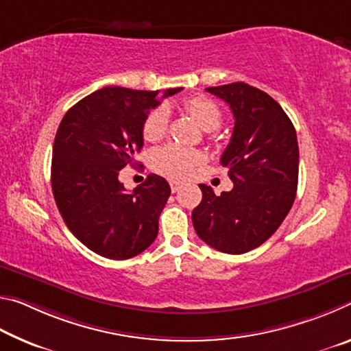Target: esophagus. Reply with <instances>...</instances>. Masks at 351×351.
<instances>
[{"label":"esophagus","instance_id":"1","mask_svg":"<svg viewBox=\"0 0 351 351\" xmlns=\"http://www.w3.org/2000/svg\"><path fill=\"white\" fill-rule=\"evenodd\" d=\"M181 186H182V182H180V181H170V189H171V192H178V190L181 189Z\"/></svg>","mask_w":351,"mask_h":351}]
</instances>
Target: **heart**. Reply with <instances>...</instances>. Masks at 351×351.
I'll list each match as a JSON object with an SVG mask.
<instances>
[{
    "mask_svg": "<svg viewBox=\"0 0 351 351\" xmlns=\"http://www.w3.org/2000/svg\"><path fill=\"white\" fill-rule=\"evenodd\" d=\"M182 106L204 132H213L221 123V111L209 97H190L184 100ZM167 132L169 108L165 105H159L147 114L142 125V136L148 142H158L165 138ZM201 161H203V154L198 150L178 144H167L154 150L152 154L153 170L175 180L186 178Z\"/></svg>",
    "mask_w": 351,
    "mask_h": 351,
    "instance_id": "1",
    "label": "heart"
}]
</instances>
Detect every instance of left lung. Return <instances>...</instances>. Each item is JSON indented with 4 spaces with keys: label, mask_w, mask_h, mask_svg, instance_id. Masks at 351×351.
Listing matches in <instances>:
<instances>
[{
    "label": "left lung",
    "mask_w": 351,
    "mask_h": 351,
    "mask_svg": "<svg viewBox=\"0 0 351 351\" xmlns=\"http://www.w3.org/2000/svg\"><path fill=\"white\" fill-rule=\"evenodd\" d=\"M235 119L221 156L234 182L217 195L199 184L203 199L192 212L201 240L224 254H245L276 232L295 199L299 145L293 122L269 94L247 83L206 88Z\"/></svg>",
    "instance_id": "8db88e82"
}]
</instances>
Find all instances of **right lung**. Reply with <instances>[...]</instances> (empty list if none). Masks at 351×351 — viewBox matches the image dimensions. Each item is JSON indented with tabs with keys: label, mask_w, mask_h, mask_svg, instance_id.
Returning <instances> with one entry per match:
<instances>
[{
	"label": "right lung",
	"mask_w": 351,
	"mask_h": 351,
	"mask_svg": "<svg viewBox=\"0 0 351 351\" xmlns=\"http://www.w3.org/2000/svg\"><path fill=\"white\" fill-rule=\"evenodd\" d=\"M182 88H170L162 97ZM159 91L106 86L69 108L52 148L51 184L68 229L88 249L111 260H127L152 245L159 215L170 197L162 176L127 192L119 173L136 164L144 145L142 125L161 104Z\"/></svg>",
	"instance_id": "1"
}]
</instances>
